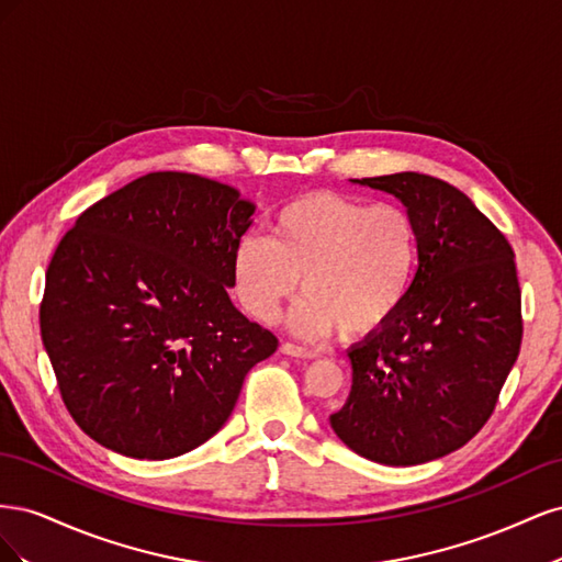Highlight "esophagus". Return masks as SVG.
Instances as JSON below:
<instances>
[{"label":"esophagus","mask_w":562,"mask_h":562,"mask_svg":"<svg viewBox=\"0 0 562 562\" xmlns=\"http://www.w3.org/2000/svg\"><path fill=\"white\" fill-rule=\"evenodd\" d=\"M281 351L285 356H297V359H316V356H318V351L307 349V347H300V345H293V342H283Z\"/></svg>","instance_id":"esophagus-1"}]
</instances>
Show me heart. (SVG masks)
Returning <instances> with one entry per match:
<instances>
[{"mask_svg": "<svg viewBox=\"0 0 562 562\" xmlns=\"http://www.w3.org/2000/svg\"><path fill=\"white\" fill-rule=\"evenodd\" d=\"M419 267V229L396 203L337 192H310L269 217L267 236L244 234L232 252V285L244 310L277 321L283 302L307 293L291 314L302 337L339 326L347 337L370 335L396 316Z\"/></svg>", "mask_w": 562, "mask_h": 562, "instance_id": "b5f03b06", "label": "heart"}]
</instances>
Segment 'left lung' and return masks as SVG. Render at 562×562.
<instances>
[{
	"instance_id": "1",
	"label": "left lung",
	"mask_w": 562,
	"mask_h": 562,
	"mask_svg": "<svg viewBox=\"0 0 562 562\" xmlns=\"http://www.w3.org/2000/svg\"><path fill=\"white\" fill-rule=\"evenodd\" d=\"M353 182L394 194L415 217L419 267L396 316L347 351L351 391L330 427L370 462L424 464L483 429L518 359L514 248L443 180L405 171Z\"/></svg>"
}]
</instances>
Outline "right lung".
<instances>
[{
	"label": "right lung",
	"mask_w": 562,
	"mask_h": 562,
	"mask_svg": "<svg viewBox=\"0 0 562 562\" xmlns=\"http://www.w3.org/2000/svg\"><path fill=\"white\" fill-rule=\"evenodd\" d=\"M252 213L229 184L159 171L95 201L63 236L42 342L67 413L95 443L135 459L199 448L277 351V335L227 295Z\"/></svg>",
	"instance_id": "right-lung-1"
}]
</instances>
